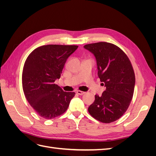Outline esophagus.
<instances>
[{
  "label": "esophagus",
  "instance_id": "1",
  "mask_svg": "<svg viewBox=\"0 0 156 156\" xmlns=\"http://www.w3.org/2000/svg\"><path fill=\"white\" fill-rule=\"evenodd\" d=\"M84 93H85V92H83V91H81V90H77V94H79V95H83Z\"/></svg>",
  "mask_w": 156,
  "mask_h": 156
}]
</instances>
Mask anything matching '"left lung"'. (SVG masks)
Segmentation results:
<instances>
[{"label":"left lung","instance_id":"obj_1","mask_svg":"<svg viewBox=\"0 0 156 156\" xmlns=\"http://www.w3.org/2000/svg\"><path fill=\"white\" fill-rule=\"evenodd\" d=\"M84 48L95 56L98 76L106 87L88 108L94 119L103 123L115 122L124 114L133 98L135 77L124 52L107 42L87 44Z\"/></svg>","mask_w":156,"mask_h":156}]
</instances>
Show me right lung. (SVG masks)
<instances>
[{
  "instance_id": "add662e5",
  "label": "right lung",
  "mask_w": 156,
  "mask_h": 156,
  "mask_svg": "<svg viewBox=\"0 0 156 156\" xmlns=\"http://www.w3.org/2000/svg\"><path fill=\"white\" fill-rule=\"evenodd\" d=\"M77 45H47L28 56L22 73V84L28 102L40 116L51 119L67 110L75 92H64L57 84L67 58Z\"/></svg>"
}]
</instances>
